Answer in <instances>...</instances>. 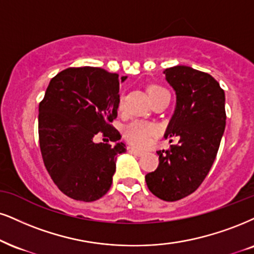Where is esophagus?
I'll return each instance as SVG.
<instances>
[{
  "mask_svg": "<svg viewBox=\"0 0 254 254\" xmlns=\"http://www.w3.org/2000/svg\"><path fill=\"white\" fill-rule=\"evenodd\" d=\"M129 152H130V153H133V154L137 155V156H141V155L145 154V152H143V151H140V149H137V148H134V147H130V148H129Z\"/></svg>",
  "mask_w": 254,
  "mask_h": 254,
  "instance_id": "obj_1",
  "label": "esophagus"
}]
</instances>
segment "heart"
Instances as JSON below:
<instances>
[{"label":"heart","mask_w":254,"mask_h":254,"mask_svg":"<svg viewBox=\"0 0 254 254\" xmlns=\"http://www.w3.org/2000/svg\"><path fill=\"white\" fill-rule=\"evenodd\" d=\"M166 93H168L167 90L160 86H151L148 88V95L151 100ZM124 134L127 141L132 143V145L137 147H146L151 143L153 137L158 134V127L151 124V122L133 121L132 124H129L125 128Z\"/></svg>","instance_id":"heart-1"}]
</instances>
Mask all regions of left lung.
<instances>
[{"label":"left lung","mask_w":254,"mask_h":254,"mask_svg":"<svg viewBox=\"0 0 254 254\" xmlns=\"http://www.w3.org/2000/svg\"><path fill=\"white\" fill-rule=\"evenodd\" d=\"M164 74L177 95L165 139H180L168 151L156 152L158 168L145 179L155 196L175 201L198 189L213 165L226 125L225 93L214 77L187 65Z\"/></svg>","instance_id":"obj_1"}]
</instances>
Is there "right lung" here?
<instances>
[{
    "label": "right lung",
    "mask_w": 254,
    "mask_h": 254,
    "mask_svg": "<svg viewBox=\"0 0 254 254\" xmlns=\"http://www.w3.org/2000/svg\"><path fill=\"white\" fill-rule=\"evenodd\" d=\"M118 74L95 67L67 68L51 80L39 106V139L43 162L62 193L95 201L112 186L117 155L126 152L111 122L118 117ZM101 131L115 145L96 143Z\"/></svg>",
    "instance_id": "right-lung-1"
}]
</instances>
